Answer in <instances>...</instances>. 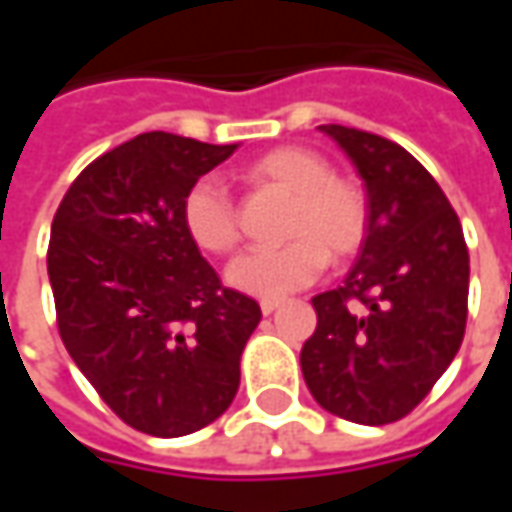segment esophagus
<instances>
[{
	"mask_svg": "<svg viewBox=\"0 0 512 512\" xmlns=\"http://www.w3.org/2000/svg\"><path fill=\"white\" fill-rule=\"evenodd\" d=\"M279 305H282V302H276V299H265V302H262V313L270 316V313H276V310H279Z\"/></svg>",
	"mask_w": 512,
	"mask_h": 512,
	"instance_id": "obj_1",
	"label": "esophagus"
}]
</instances>
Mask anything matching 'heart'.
<instances>
[{"instance_id": "b5f03b06", "label": "heart", "mask_w": 512, "mask_h": 512, "mask_svg": "<svg viewBox=\"0 0 512 512\" xmlns=\"http://www.w3.org/2000/svg\"><path fill=\"white\" fill-rule=\"evenodd\" d=\"M253 190H276L290 199L282 219V247L253 250L227 267V282L247 296L279 299L307 287L327 259L350 262L370 233V196L359 179L333 173L330 162L302 145L265 150L239 168ZM182 222L193 245L227 256L242 242L239 210L213 179L190 185L182 202Z\"/></svg>"}]
</instances>
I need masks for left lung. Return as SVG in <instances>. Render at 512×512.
Segmentation results:
<instances>
[{
    "label": "left lung",
    "mask_w": 512,
    "mask_h": 512,
    "mask_svg": "<svg viewBox=\"0 0 512 512\" xmlns=\"http://www.w3.org/2000/svg\"><path fill=\"white\" fill-rule=\"evenodd\" d=\"M370 196V233L342 287L313 296L319 325L302 347L307 390L356 424L404 419L459 353L470 256L439 182L402 145L322 125Z\"/></svg>",
    "instance_id": "left-lung-1"
}]
</instances>
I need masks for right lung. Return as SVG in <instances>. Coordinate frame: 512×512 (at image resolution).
I'll return each mask as SVG.
<instances>
[{
  "label": "right lung",
  "instance_id": "right-lung-1",
  "mask_svg": "<svg viewBox=\"0 0 512 512\" xmlns=\"http://www.w3.org/2000/svg\"><path fill=\"white\" fill-rule=\"evenodd\" d=\"M236 150L139 133L102 153L53 216L48 276L70 359L110 410L159 439L202 430L239 390L259 305L187 236L190 185Z\"/></svg>",
  "mask_w": 512,
  "mask_h": 512
}]
</instances>
